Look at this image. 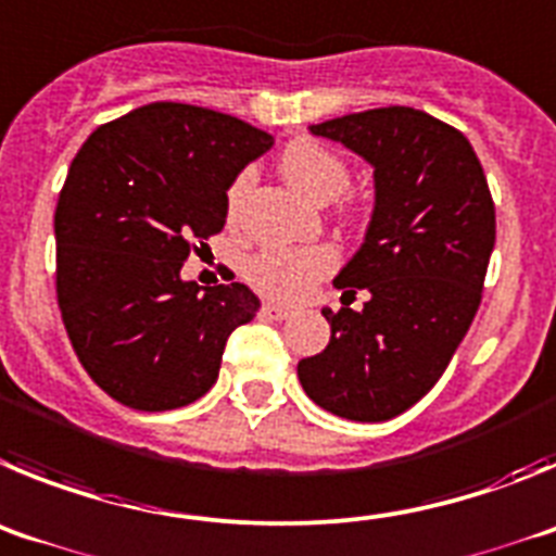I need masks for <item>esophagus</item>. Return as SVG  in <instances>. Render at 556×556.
<instances>
[{
	"label": "esophagus",
	"mask_w": 556,
	"mask_h": 556,
	"mask_svg": "<svg viewBox=\"0 0 556 556\" xmlns=\"http://www.w3.org/2000/svg\"><path fill=\"white\" fill-rule=\"evenodd\" d=\"M260 315L263 318H274V321H285L290 315V307H282V304H274V302H263L260 304Z\"/></svg>",
	"instance_id": "esophagus-1"
}]
</instances>
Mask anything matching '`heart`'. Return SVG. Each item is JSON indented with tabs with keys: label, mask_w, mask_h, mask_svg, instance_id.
<instances>
[{
	"label": "heart",
	"mask_w": 556,
	"mask_h": 556,
	"mask_svg": "<svg viewBox=\"0 0 556 556\" xmlns=\"http://www.w3.org/2000/svg\"><path fill=\"white\" fill-rule=\"evenodd\" d=\"M279 172L304 199L327 204L343 197L352 182L346 160L318 141H293L279 157ZM252 172L235 174L227 188V218L235 222L243 197L252 188ZM352 204L346 213L352 216ZM338 268V252L329 243H304V247H266L254 252L247 263V279L263 296L277 302H302L321 279Z\"/></svg>",
	"instance_id": "b5f03b06"
}]
</instances>
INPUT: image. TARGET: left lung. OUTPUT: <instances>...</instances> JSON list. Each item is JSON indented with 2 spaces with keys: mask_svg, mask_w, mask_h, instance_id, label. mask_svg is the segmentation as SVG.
<instances>
[{
  "mask_svg": "<svg viewBox=\"0 0 556 556\" xmlns=\"http://www.w3.org/2000/svg\"><path fill=\"white\" fill-rule=\"evenodd\" d=\"M374 166L377 204L365 243L334 288L371 293L334 313L329 346L299 363L318 407L388 421L434 388L482 302L496 207L468 138L415 108H377L313 124Z\"/></svg>",
  "mask_w": 556,
  "mask_h": 556,
  "instance_id": "left-lung-1",
  "label": "left lung"
}]
</instances>
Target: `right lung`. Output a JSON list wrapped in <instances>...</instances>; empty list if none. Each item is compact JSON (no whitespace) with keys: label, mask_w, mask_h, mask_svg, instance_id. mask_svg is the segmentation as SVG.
Here are the masks:
<instances>
[{"label":"right lung","mask_w":556,"mask_h":556,"mask_svg":"<svg viewBox=\"0 0 556 556\" xmlns=\"http://www.w3.org/2000/svg\"><path fill=\"white\" fill-rule=\"evenodd\" d=\"M274 138L241 118L152 102L102 124L72 160L54 210L58 307L88 377L163 413L218 379L227 338L260 302L241 282H182L195 241L227 224L235 174Z\"/></svg>","instance_id":"add662e5"}]
</instances>
